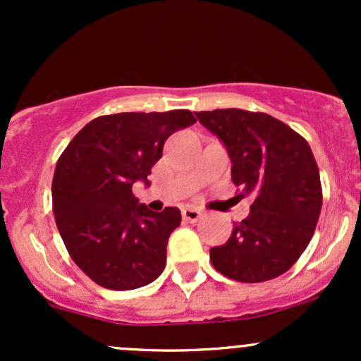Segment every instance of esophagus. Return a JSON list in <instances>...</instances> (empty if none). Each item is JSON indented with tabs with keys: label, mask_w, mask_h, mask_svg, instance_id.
<instances>
[{
	"label": "esophagus",
	"mask_w": 361,
	"mask_h": 361,
	"mask_svg": "<svg viewBox=\"0 0 361 361\" xmlns=\"http://www.w3.org/2000/svg\"><path fill=\"white\" fill-rule=\"evenodd\" d=\"M181 215H183L185 221L197 222L204 217V212H202L200 209H195V207H185V209L181 210Z\"/></svg>",
	"instance_id": "34e87169"
}]
</instances>
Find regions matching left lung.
I'll return each mask as SVG.
<instances>
[{
    "mask_svg": "<svg viewBox=\"0 0 361 361\" xmlns=\"http://www.w3.org/2000/svg\"><path fill=\"white\" fill-rule=\"evenodd\" d=\"M202 126L226 144L239 197H251L250 215L210 250V261L227 279L258 283L300 258L316 231L322 207L319 168L309 142L281 120L261 111H195Z\"/></svg>",
    "mask_w": 361,
    "mask_h": 361,
    "instance_id": "obj_1",
    "label": "left lung"
}]
</instances>
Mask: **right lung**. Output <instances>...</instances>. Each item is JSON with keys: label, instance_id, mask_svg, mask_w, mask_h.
Segmentation results:
<instances>
[{"label": "right lung", "instance_id": "add662e5", "mask_svg": "<svg viewBox=\"0 0 361 361\" xmlns=\"http://www.w3.org/2000/svg\"><path fill=\"white\" fill-rule=\"evenodd\" d=\"M195 122L190 110L102 115L86 123L57 159V229L74 263L100 287L134 290L163 273L180 209L152 212L139 204L132 185L147 181L166 139Z\"/></svg>", "mask_w": 361, "mask_h": 361}]
</instances>
